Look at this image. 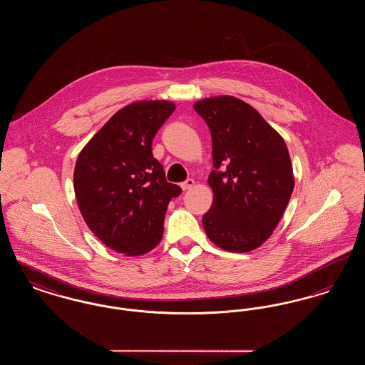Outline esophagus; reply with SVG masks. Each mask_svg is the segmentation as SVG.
<instances>
[{"instance_id": "1", "label": "esophagus", "mask_w": 365, "mask_h": 365, "mask_svg": "<svg viewBox=\"0 0 365 365\" xmlns=\"http://www.w3.org/2000/svg\"><path fill=\"white\" fill-rule=\"evenodd\" d=\"M194 185H195V182L192 179H186L180 186L183 190H190L191 187H194Z\"/></svg>"}]
</instances>
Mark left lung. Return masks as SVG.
<instances>
[{
  "instance_id": "obj_1",
  "label": "left lung",
  "mask_w": 365,
  "mask_h": 365,
  "mask_svg": "<svg viewBox=\"0 0 365 365\" xmlns=\"http://www.w3.org/2000/svg\"><path fill=\"white\" fill-rule=\"evenodd\" d=\"M194 109L210 130L215 167L208 179L213 202L202 226L219 247L250 252L271 237L294 189L287 146L253 106L235 97L205 98Z\"/></svg>"
}]
</instances>
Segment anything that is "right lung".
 Returning <instances> with one entry per match:
<instances>
[{
    "label": "right lung",
    "mask_w": 365,
    "mask_h": 365,
    "mask_svg": "<svg viewBox=\"0 0 365 365\" xmlns=\"http://www.w3.org/2000/svg\"><path fill=\"white\" fill-rule=\"evenodd\" d=\"M170 101H139L118 110L79 153L73 189L94 235L115 252L140 256L163 238L164 216L182 189L167 182L152 140L173 115Z\"/></svg>",
    "instance_id": "add662e5"
}]
</instances>
